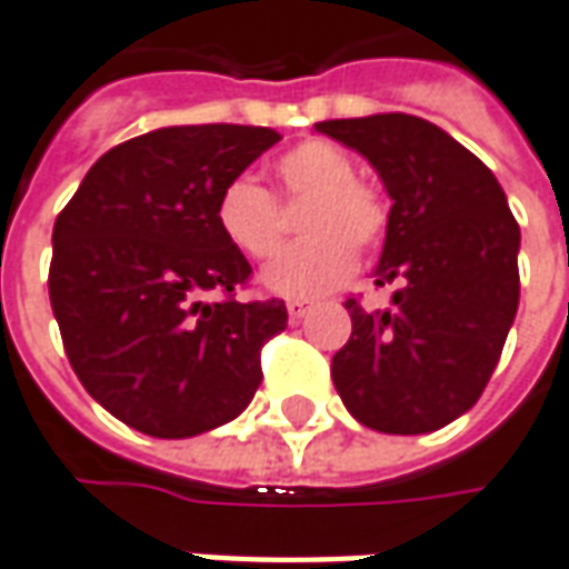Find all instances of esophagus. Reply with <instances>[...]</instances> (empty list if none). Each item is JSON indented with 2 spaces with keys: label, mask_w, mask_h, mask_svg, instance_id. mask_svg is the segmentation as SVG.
I'll return each mask as SVG.
<instances>
[{
  "label": "esophagus",
  "mask_w": 569,
  "mask_h": 569,
  "mask_svg": "<svg viewBox=\"0 0 569 569\" xmlns=\"http://www.w3.org/2000/svg\"><path fill=\"white\" fill-rule=\"evenodd\" d=\"M286 311H289V321L299 323V321H305V318H308L311 305H308V302H289V305H286Z\"/></svg>",
  "instance_id": "34e87169"
}]
</instances>
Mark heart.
Segmentation results:
<instances>
[{"label":"heart","mask_w":569,"mask_h":569,"mask_svg":"<svg viewBox=\"0 0 569 569\" xmlns=\"http://www.w3.org/2000/svg\"><path fill=\"white\" fill-rule=\"evenodd\" d=\"M270 172L283 201H305L299 213L305 239L261 270V286L283 299L323 296L356 270V246L381 242L387 204L375 188L356 179V160L330 141L311 138L283 150ZM213 217L226 242L251 261H264L283 242L280 207L246 176L226 182Z\"/></svg>","instance_id":"b5f03b06"}]
</instances>
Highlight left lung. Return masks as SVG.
Returning <instances> with one entry per match:
<instances>
[{
	"instance_id": "8db88e82",
	"label": "left lung",
	"mask_w": 569,
	"mask_h": 569,
	"mask_svg": "<svg viewBox=\"0 0 569 569\" xmlns=\"http://www.w3.org/2000/svg\"><path fill=\"white\" fill-rule=\"evenodd\" d=\"M359 150L390 194L375 283L349 299L352 333L330 375L346 409L383 435L438 431L479 402L519 305V226L495 172L443 128L406 112L318 122Z\"/></svg>"
}]
</instances>
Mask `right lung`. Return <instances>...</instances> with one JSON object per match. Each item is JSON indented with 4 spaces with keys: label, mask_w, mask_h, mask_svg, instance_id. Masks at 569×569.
<instances>
[{
    "label": "right lung",
    "mask_w": 569,
    "mask_h": 569,
    "mask_svg": "<svg viewBox=\"0 0 569 569\" xmlns=\"http://www.w3.org/2000/svg\"><path fill=\"white\" fill-rule=\"evenodd\" d=\"M280 141L273 128L169 126L107 150L52 226L50 302L78 381L128 428L194 438L246 409L286 305L251 277L213 207ZM223 291V303H204Z\"/></svg>",
    "instance_id": "1"
}]
</instances>
